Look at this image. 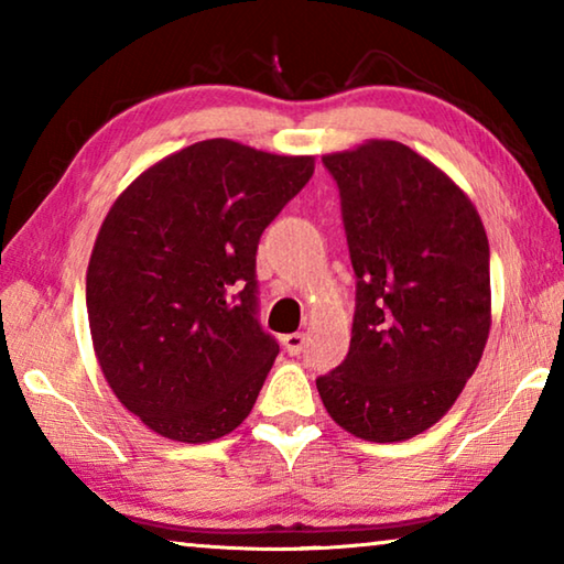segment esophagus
I'll use <instances>...</instances> for the list:
<instances>
[{"instance_id":"obj_1","label":"esophagus","mask_w":564,"mask_h":564,"mask_svg":"<svg viewBox=\"0 0 564 564\" xmlns=\"http://www.w3.org/2000/svg\"><path fill=\"white\" fill-rule=\"evenodd\" d=\"M283 346L291 352V356H301L305 348V336L303 333H289V336L283 338Z\"/></svg>"}]
</instances>
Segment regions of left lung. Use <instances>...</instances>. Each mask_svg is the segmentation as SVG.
Instances as JSON below:
<instances>
[{"mask_svg": "<svg viewBox=\"0 0 564 564\" xmlns=\"http://www.w3.org/2000/svg\"><path fill=\"white\" fill-rule=\"evenodd\" d=\"M356 273L346 360L318 376L323 405L362 441L435 425L490 333V246L460 188L400 141L323 156Z\"/></svg>", "mask_w": 564, "mask_h": 564, "instance_id": "obj_1", "label": "left lung"}]
</instances>
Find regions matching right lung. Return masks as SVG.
Listing matches in <instances>:
<instances>
[{
  "instance_id": "obj_1",
  "label": "right lung",
  "mask_w": 564,
  "mask_h": 564,
  "mask_svg": "<svg viewBox=\"0 0 564 564\" xmlns=\"http://www.w3.org/2000/svg\"><path fill=\"white\" fill-rule=\"evenodd\" d=\"M311 176L313 156L208 139L144 171L104 218L87 271L94 350L154 433L208 443L251 413L279 356L256 251Z\"/></svg>"
}]
</instances>
